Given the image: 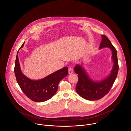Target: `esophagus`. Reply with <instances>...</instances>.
Segmentation results:
<instances>
[{"label": "esophagus", "mask_w": 131, "mask_h": 131, "mask_svg": "<svg viewBox=\"0 0 131 131\" xmlns=\"http://www.w3.org/2000/svg\"><path fill=\"white\" fill-rule=\"evenodd\" d=\"M73 72H74V70L71 67H70L68 69V73L69 74H72L73 73Z\"/></svg>", "instance_id": "esophagus-1"}]
</instances>
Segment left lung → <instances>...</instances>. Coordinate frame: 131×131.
Returning <instances> with one entry per match:
<instances>
[{
  "instance_id": "left-lung-1",
  "label": "left lung",
  "mask_w": 131,
  "mask_h": 131,
  "mask_svg": "<svg viewBox=\"0 0 131 131\" xmlns=\"http://www.w3.org/2000/svg\"><path fill=\"white\" fill-rule=\"evenodd\" d=\"M102 41L99 49L110 48L112 52L113 66L109 75L105 79L100 81H95L88 75L83 67L77 64L74 71L78 74L79 81L75 87L77 93L86 100L95 101L103 98L107 93L113 85L118 72L119 66L117 51L110 40L105 35H102Z\"/></svg>"
}]
</instances>
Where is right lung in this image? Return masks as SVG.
<instances>
[{
  "label": "right lung",
  "mask_w": 131,
  "mask_h": 131,
  "mask_svg": "<svg viewBox=\"0 0 131 131\" xmlns=\"http://www.w3.org/2000/svg\"><path fill=\"white\" fill-rule=\"evenodd\" d=\"M24 44L25 42L19 49L24 47ZM19 50L16 56L14 72L21 90L33 101L42 102L49 100L56 93L59 82L68 75V67H65L56 71L43 79L32 80L21 72L18 57Z\"/></svg>",
  "instance_id": "obj_1"
}]
</instances>
